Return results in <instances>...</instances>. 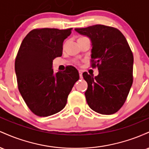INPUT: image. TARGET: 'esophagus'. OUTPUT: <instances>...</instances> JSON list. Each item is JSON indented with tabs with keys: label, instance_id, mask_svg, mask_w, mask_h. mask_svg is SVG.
I'll return each mask as SVG.
<instances>
[{
	"label": "esophagus",
	"instance_id": "1",
	"mask_svg": "<svg viewBox=\"0 0 149 149\" xmlns=\"http://www.w3.org/2000/svg\"><path fill=\"white\" fill-rule=\"evenodd\" d=\"M79 76H80V78H83V72H82L81 70H79Z\"/></svg>",
	"mask_w": 149,
	"mask_h": 149
}]
</instances>
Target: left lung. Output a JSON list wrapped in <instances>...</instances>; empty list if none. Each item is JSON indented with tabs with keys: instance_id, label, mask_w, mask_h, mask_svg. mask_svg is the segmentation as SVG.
<instances>
[{
	"instance_id": "left-lung-1",
	"label": "left lung",
	"mask_w": 149,
	"mask_h": 149,
	"mask_svg": "<svg viewBox=\"0 0 149 149\" xmlns=\"http://www.w3.org/2000/svg\"><path fill=\"white\" fill-rule=\"evenodd\" d=\"M92 42L91 66L99 70L93 77L83 73L88 83L85 95L90 109L104 115L123 107L132 85L134 57L123 34L117 29L97 24L75 29Z\"/></svg>"
}]
</instances>
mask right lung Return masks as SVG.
<instances>
[{
	"label": "right lung",
	"mask_w": 149,
	"mask_h": 149,
	"mask_svg": "<svg viewBox=\"0 0 149 149\" xmlns=\"http://www.w3.org/2000/svg\"><path fill=\"white\" fill-rule=\"evenodd\" d=\"M72 28L36 29L22 40L15 59L18 89L34 114L46 117L62 110L75 83L79 79L72 66L54 74L52 61L62 55L63 42Z\"/></svg>",
	"instance_id": "obj_1"
}]
</instances>
